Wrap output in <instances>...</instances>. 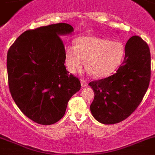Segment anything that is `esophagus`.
Here are the masks:
<instances>
[{"label":"esophagus","instance_id":"34e87169","mask_svg":"<svg viewBox=\"0 0 155 155\" xmlns=\"http://www.w3.org/2000/svg\"><path fill=\"white\" fill-rule=\"evenodd\" d=\"M81 86L82 87H86L88 85V83L85 80H83V79H81Z\"/></svg>","mask_w":155,"mask_h":155}]
</instances>
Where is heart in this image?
Segmentation results:
<instances>
[{
  "label": "heart",
  "instance_id": "b5f03b06",
  "mask_svg": "<svg viewBox=\"0 0 155 155\" xmlns=\"http://www.w3.org/2000/svg\"><path fill=\"white\" fill-rule=\"evenodd\" d=\"M125 47L119 41L94 36L80 37L77 45L66 46L65 61L68 70L75 73L85 64L97 78L111 74L123 61Z\"/></svg>",
  "mask_w": 155,
  "mask_h": 155
}]
</instances>
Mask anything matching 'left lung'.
Masks as SVG:
<instances>
[{"instance_id":"left-lung-1","label":"left lung","mask_w":155,"mask_h":155,"mask_svg":"<svg viewBox=\"0 0 155 155\" xmlns=\"http://www.w3.org/2000/svg\"><path fill=\"white\" fill-rule=\"evenodd\" d=\"M150 53L138 35L125 46V57L114 74L89 83L94 92L90 105L93 117L104 124L124 120L143 101L150 80Z\"/></svg>"}]
</instances>
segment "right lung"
I'll use <instances>...</instances> for the list:
<instances>
[{"label":"right lung","instance_id":"add662e5","mask_svg":"<svg viewBox=\"0 0 155 155\" xmlns=\"http://www.w3.org/2000/svg\"><path fill=\"white\" fill-rule=\"evenodd\" d=\"M74 31L65 23L30 29L8 49L7 70L12 97L27 117L43 125L63 117L69 100L81 89L77 77L69 74L60 35Z\"/></svg>","mask_w":155,"mask_h":155}]
</instances>
